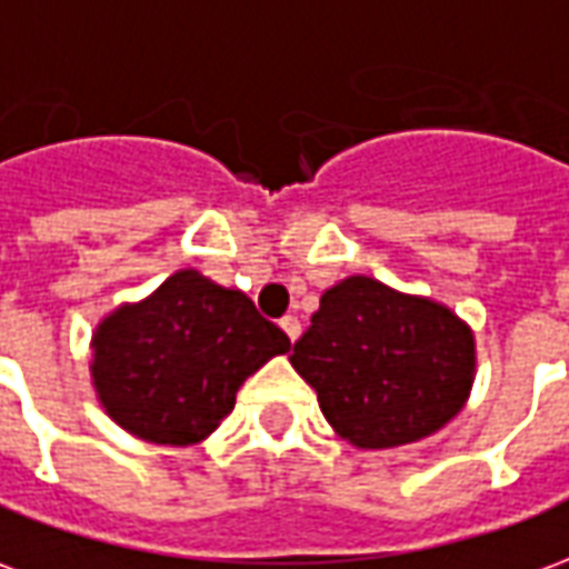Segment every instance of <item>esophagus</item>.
<instances>
[{"label": "esophagus", "mask_w": 569, "mask_h": 569, "mask_svg": "<svg viewBox=\"0 0 569 569\" xmlns=\"http://www.w3.org/2000/svg\"><path fill=\"white\" fill-rule=\"evenodd\" d=\"M281 330L288 333L290 342H297V339H300V333H302L300 318H293V315H284V318H281Z\"/></svg>", "instance_id": "esophagus-1"}]
</instances>
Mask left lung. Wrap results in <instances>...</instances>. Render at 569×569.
I'll use <instances>...</instances> for the list:
<instances>
[{
	"label": "left lung",
	"instance_id": "left-lung-1",
	"mask_svg": "<svg viewBox=\"0 0 569 569\" xmlns=\"http://www.w3.org/2000/svg\"><path fill=\"white\" fill-rule=\"evenodd\" d=\"M290 363L346 442L397 449L442 430L467 406L476 339L442 302L348 276L321 293Z\"/></svg>",
	"mask_w": 569,
	"mask_h": 569
}]
</instances>
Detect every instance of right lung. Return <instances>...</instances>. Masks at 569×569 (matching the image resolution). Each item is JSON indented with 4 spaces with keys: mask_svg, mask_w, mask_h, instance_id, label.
<instances>
[{
    "mask_svg": "<svg viewBox=\"0 0 569 569\" xmlns=\"http://www.w3.org/2000/svg\"><path fill=\"white\" fill-rule=\"evenodd\" d=\"M90 348L97 400L114 425L157 446H197L290 339L242 290L178 269L144 300L106 315Z\"/></svg>",
    "mask_w": 569,
    "mask_h": 569,
    "instance_id": "1",
    "label": "right lung"
}]
</instances>
